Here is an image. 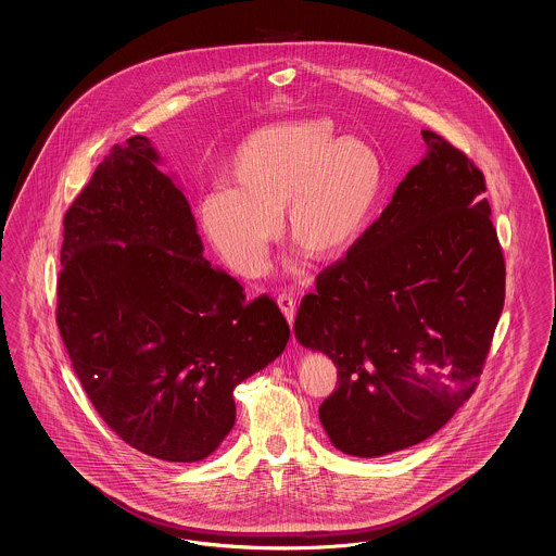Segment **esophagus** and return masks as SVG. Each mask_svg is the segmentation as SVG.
I'll return each mask as SVG.
<instances>
[{
    "instance_id": "1",
    "label": "esophagus",
    "mask_w": 556,
    "mask_h": 556,
    "mask_svg": "<svg viewBox=\"0 0 556 556\" xmlns=\"http://www.w3.org/2000/svg\"><path fill=\"white\" fill-rule=\"evenodd\" d=\"M277 303H279V307L283 312L285 319L289 321V326H293V319H295V298L283 293V295H279Z\"/></svg>"
}]
</instances>
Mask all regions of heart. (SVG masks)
Here are the masks:
<instances>
[{
  "label": "heart",
  "instance_id": "obj_1",
  "mask_svg": "<svg viewBox=\"0 0 556 556\" xmlns=\"http://www.w3.org/2000/svg\"><path fill=\"white\" fill-rule=\"evenodd\" d=\"M232 187L206 192L199 223L218 257L241 275H258L285 229L313 258L329 261L357 243L383 189L378 150L357 136H336L324 118L277 124L247 136L230 154Z\"/></svg>",
  "mask_w": 556,
  "mask_h": 556
}]
</instances>
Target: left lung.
<instances>
[{"label": "left lung", "mask_w": 556, "mask_h": 556, "mask_svg": "<svg viewBox=\"0 0 556 556\" xmlns=\"http://www.w3.org/2000/svg\"><path fill=\"white\" fill-rule=\"evenodd\" d=\"M421 136L426 159L295 319L299 341L338 366L319 420L359 458L418 444L470 400L504 307L484 175L446 138Z\"/></svg>", "instance_id": "8db88e82"}]
</instances>
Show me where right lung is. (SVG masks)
I'll use <instances>...</instances> for the list:
<instances>
[{"mask_svg":"<svg viewBox=\"0 0 556 556\" xmlns=\"http://www.w3.org/2000/svg\"><path fill=\"white\" fill-rule=\"evenodd\" d=\"M156 163L132 136L74 199L55 321L112 432L152 458L199 462L235 424L232 390L283 353L289 324L203 257L189 201Z\"/></svg>","mask_w":556,"mask_h":556,"instance_id":"1","label":"right lung"}]
</instances>
